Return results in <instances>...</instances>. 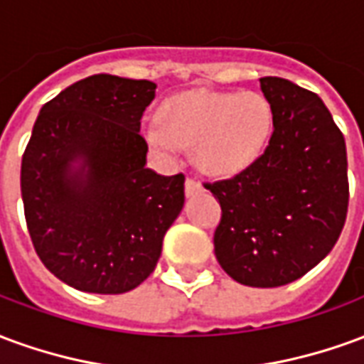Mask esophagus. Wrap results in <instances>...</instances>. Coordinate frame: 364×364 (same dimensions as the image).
<instances>
[{
  "label": "esophagus",
  "instance_id": "esophagus-1",
  "mask_svg": "<svg viewBox=\"0 0 364 364\" xmlns=\"http://www.w3.org/2000/svg\"><path fill=\"white\" fill-rule=\"evenodd\" d=\"M203 191V185L197 181V179H187L185 181V193H187V197H191V195H197V193H200Z\"/></svg>",
  "mask_w": 364,
  "mask_h": 364
}]
</instances>
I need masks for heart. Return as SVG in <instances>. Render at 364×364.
Returning a JSON list of instances; mask_svg holds the SVG:
<instances>
[{
  "mask_svg": "<svg viewBox=\"0 0 364 364\" xmlns=\"http://www.w3.org/2000/svg\"><path fill=\"white\" fill-rule=\"evenodd\" d=\"M273 132V111L255 91L193 90L167 99L159 122L144 127V138L169 158L195 146L206 173L234 175L265 151Z\"/></svg>",
  "mask_w": 364,
  "mask_h": 364,
  "instance_id": "b5f03b06",
  "label": "heart"
}]
</instances>
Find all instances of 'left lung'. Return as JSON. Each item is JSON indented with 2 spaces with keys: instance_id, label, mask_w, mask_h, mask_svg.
Returning a JSON list of instances; mask_svg holds the SVG:
<instances>
[{
  "instance_id": "left-lung-1",
  "label": "left lung",
  "mask_w": 364,
  "mask_h": 364,
  "mask_svg": "<svg viewBox=\"0 0 364 364\" xmlns=\"http://www.w3.org/2000/svg\"><path fill=\"white\" fill-rule=\"evenodd\" d=\"M259 83L273 111L267 148L244 171L205 187L222 208L214 232L220 267L240 284L273 289L333 250L349 181L345 138L320 97L282 77Z\"/></svg>"
}]
</instances>
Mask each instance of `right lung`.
<instances>
[{
	"instance_id": "add662e5",
	"label": "right lung",
	"mask_w": 364,
	"mask_h": 364,
	"mask_svg": "<svg viewBox=\"0 0 364 364\" xmlns=\"http://www.w3.org/2000/svg\"><path fill=\"white\" fill-rule=\"evenodd\" d=\"M154 97V82L97 74L38 112L21 161L25 220L44 267L74 289H136L181 213L185 175L146 167L140 120Z\"/></svg>"
}]
</instances>
